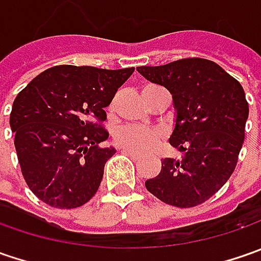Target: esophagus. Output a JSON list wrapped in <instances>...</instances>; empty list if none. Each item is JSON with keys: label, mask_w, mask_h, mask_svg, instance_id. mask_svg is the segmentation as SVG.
Instances as JSON below:
<instances>
[{"label": "esophagus", "mask_w": 261, "mask_h": 261, "mask_svg": "<svg viewBox=\"0 0 261 261\" xmlns=\"http://www.w3.org/2000/svg\"><path fill=\"white\" fill-rule=\"evenodd\" d=\"M120 152H123V154H126V155H129L134 161H136V160H139V155L138 154H135L134 151H129V149H125V148H122L120 149Z\"/></svg>", "instance_id": "34e87169"}]
</instances>
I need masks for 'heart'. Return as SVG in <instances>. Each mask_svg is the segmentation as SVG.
Returning <instances> with one entry per match:
<instances>
[{
  "label": "heart",
  "instance_id": "1",
  "mask_svg": "<svg viewBox=\"0 0 261 261\" xmlns=\"http://www.w3.org/2000/svg\"><path fill=\"white\" fill-rule=\"evenodd\" d=\"M113 139H115V144L119 148H125L129 151H134L136 154H144V152L154 149L161 142L163 132L160 129L123 126V127H119L116 130Z\"/></svg>",
  "mask_w": 261,
  "mask_h": 261
}]
</instances>
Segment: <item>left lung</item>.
<instances>
[{
	"instance_id": "1",
	"label": "left lung",
	"mask_w": 261,
	"mask_h": 261,
	"mask_svg": "<svg viewBox=\"0 0 261 261\" xmlns=\"http://www.w3.org/2000/svg\"><path fill=\"white\" fill-rule=\"evenodd\" d=\"M148 81L173 95L175 123L170 136L181 160L164 158L146 190L177 207L206 202L225 185L244 142L248 103L241 84L221 66L187 58L161 66H138Z\"/></svg>"
}]
</instances>
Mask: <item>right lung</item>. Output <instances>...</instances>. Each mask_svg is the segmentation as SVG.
<instances>
[{
    "label": "right lung",
    "mask_w": 261,
    "mask_h": 261,
    "mask_svg": "<svg viewBox=\"0 0 261 261\" xmlns=\"http://www.w3.org/2000/svg\"><path fill=\"white\" fill-rule=\"evenodd\" d=\"M135 68L58 65L33 78L15 97L10 126L29 189L46 205L72 209L87 203L116 154L100 146L105 107Z\"/></svg>",
    "instance_id": "add662e5"
}]
</instances>
